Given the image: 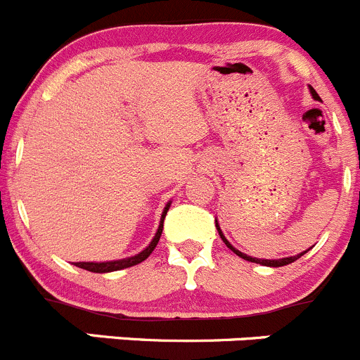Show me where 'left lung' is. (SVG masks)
<instances>
[{
  "label": "left lung",
  "instance_id": "obj_1",
  "mask_svg": "<svg viewBox=\"0 0 360 360\" xmlns=\"http://www.w3.org/2000/svg\"><path fill=\"white\" fill-rule=\"evenodd\" d=\"M309 92H311L313 99H320V96L316 94V92H315V89H313V87H309ZM215 226H217V231H219L220 238H222V241H224V243L227 245V248H231V250H233L234 254L238 255V257L245 259V261H248V262H257V264H262V266H271V268H280V266H287V264H290V262L297 261V259H300L301 255H304L306 252L309 250V248H308V250H304V252H302V254H297V255H294V257H283V259H257V257H250V255H247V254H243V252L236 250V248H234L233 245H231L229 241L226 240V236H224V234H222V231H220V227H219V224H217V220H215Z\"/></svg>",
  "mask_w": 360,
  "mask_h": 360
}]
</instances>
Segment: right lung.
Listing matches in <instances>:
<instances>
[{
    "label": "right lung",
    "mask_w": 360,
    "mask_h": 360,
    "mask_svg": "<svg viewBox=\"0 0 360 360\" xmlns=\"http://www.w3.org/2000/svg\"><path fill=\"white\" fill-rule=\"evenodd\" d=\"M169 205H172V202H168V205L165 206V212H162L161 215V224H159V229L158 233H155L154 240H152L150 245H148L145 250H141L140 254L133 255V257L119 259V261H108V262H75V266H78V268L82 269H87V271H92V273H110V271H119V269H124V268H131V266H136L140 264V262H143L145 259L154 252V248L158 247L159 238H161V233H162V224H165V217L166 213H168Z\"/></svg>",
    "instance_id": "right-lung-1"
}]
</instances>
